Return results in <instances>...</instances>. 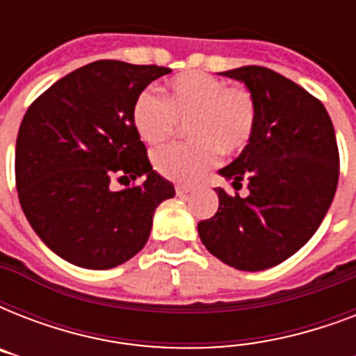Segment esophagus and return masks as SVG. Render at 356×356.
Instances as JSON below:
<instances>
[{"label":"esophagus","mask_w":356,"mask_h":356,"mask_svg":"<svg viewBox=\"0 0 356 356\" xmlns=\"http://www.w3.org/2000/svg\"><path fill=\"white\" fill-rule=\"evenodd\" d=\"M175 192H177V195H186L192 192V188H190V186H183V184H177V186H175Z\"/></svg>","instance_id":"esophagus-1"}]
</instances>
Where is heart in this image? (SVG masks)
Wrapping results in <instances>:
<instances>
[{"label":"heart","instance_id":"1","mask_svg":"<svg viewBox=\"0 0 356 356\" xmlns=\"http://www.w3.org/2000/svg\"><path fill=\"white\" fill-rule=\"evenodd\" d=\"M166 102L155 92H140L133 103V125L147 144H159L186 125V144L162 145L151 162L173 183H194L218 161V151L238 153L249 144L257 122L251 92L229 86L203 72L173 77L164 88Z\"/></svg>","mask_w":356,"mask_h":356}]
</instances>
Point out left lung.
<instances>
[{
  "label": "left lung",
  "mask_w": 356,
  "mask_h": 356,
  "mask_svg": "<svg viewBox=\"0 0 356 356\" xmlns=\"http://www.w3.org/2000/svg\"><path fill=\"white\" fill-rule=\"evenodd\" d=\"M220 75L242 83L257 107L249 144L218 172L248 195L214 188L220 207L197 233L231 268L262 271L298 253L323 222L338 184L337 136L325 107L284 75L262 66Z\"/></svg>",
  "instance_id": "8db88e82"
}]
</instances>
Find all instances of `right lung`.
I'll use <instances>...</instances> for the list:
<instances>
[{"label": "right lung", "instance_id": "right-lung-1", "mask_svg": "<svg viewBox=\"0 0 356 356\" xmlns=\"http://www.w3.org/2000/svg\"><path fill=\"white\" fill-rule=\"evenodd\" d=\"M161 66L96 60L51 85L25 113L16 140V186L38 238L60 259L111 270L144 248L156 207L175 195L133 125V103ZM114 175L136 180L114 193Z\"/></svg>", "mask_w": 356, "mask_h": 356}]
</instances>
